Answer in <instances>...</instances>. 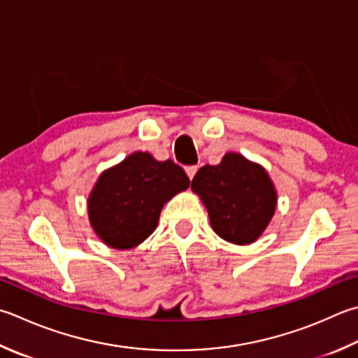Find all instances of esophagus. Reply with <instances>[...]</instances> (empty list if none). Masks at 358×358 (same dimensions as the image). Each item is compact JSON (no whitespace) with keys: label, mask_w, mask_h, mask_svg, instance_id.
<instances>
[{"label":"esophagus","mask_w":358,"mask_h":358,"mask_svg":"<svg viewBox=\"0 0 358 358\" xmlns=\"http://www.w3.org/2000/svg\"><path fill=\"white\" fill-rule=\"evenodd\" d=\"M185 171H187V176L190 178V179H193L194 174H196V171H198V166L196 165H190V166L185 168Z\"/></svg>","instance_id":"obj_1"}]
</instances>
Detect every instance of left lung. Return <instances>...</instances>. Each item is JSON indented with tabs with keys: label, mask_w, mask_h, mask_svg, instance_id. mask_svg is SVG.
Instances as JSON below:
<instances>
[{
	"label": "left lung",
	"mask_w": 358,
	"mask_h": 358,
	"mask_svg": "<svg viewBox=\"0 0 358 358\" xmlns=\"http://www.w3.org/2000/svg\"><path fill=\"white\" fill-rule=\"evenodd\" d=\"M192 188L207 207L213 231L235 245L260 237L278 201L266 171L235 152H227L220 165L202 166Z\"/></svg>",
	"instance_id": "left-lung-1"
}]
</instances>
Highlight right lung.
I'll return each instance as SVG.
<instances>
[{"label": "right lung", "mask_w": 358, "mask_h": 358, "mask_svg": "<svg viewBox=\"0 0 358 358\" xmlns=\"http://www.w3.org/2000/svg\"><path fill=\"white\" fill-rule=\"evenodd\" d=\"M190 179L173 160L134 152L101 174L89 198L90 222L106 245L129 249L150 237L160 210Z\"/></svg>", "instance_id": "1"}]
</instances>
